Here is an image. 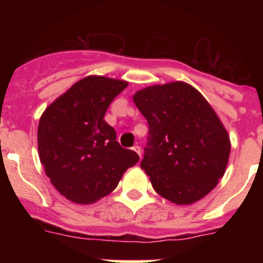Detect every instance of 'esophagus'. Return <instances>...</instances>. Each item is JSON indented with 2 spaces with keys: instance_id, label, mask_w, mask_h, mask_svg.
<instances>
[{
  "instance_id": "1",
  "label": "esophagus",
  "mask_w": 263,
  "mask_h": 263,
  "mask_svg": "<svg viewBox=\"0 0 263 263\" xmlns=\"http://www.w3.org/2000/svg\"><path fill=\"white\" fill-rule=\"evenodd\" d=\"M132 150H134L135 153H137V154H139L140 156H141V147H140V146H137V145H136V146H134V147H132Z\"/></svg>"
}]
</instances>
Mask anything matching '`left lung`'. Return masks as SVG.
Here are the masks:
<instances>
[{"instance_id":"8db88e82","label":"left lung","mask_w":263,"mask_h":263,"mask_svg":"<svg viewBox=\"0 0 263 263\" xmlns=\"http://www.w3.org/2000/svg\"><path fill=\"white\" fill-rule=\"evenodd\" d=\"M134 102L148 124L141 168L154 190L177 205L205 197L224 176L230 140L198 90L182 81L139 90Z\"/></svg>"}]
</instances>
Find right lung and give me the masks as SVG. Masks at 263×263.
I'll list each match as a JSON object with an SVG mask.
<instances>
[{
    "mask_svg": "<svg viewBox=\"0 0 263 263\" xmlns=\"http://www.w3.org/2000/svg\"><path fill=\"white\" fill-rule=\"evenodd\" d=\"M128 82L87 76L44 110L38 126L39 159L55 190L76 203L97 202L139 161L117 141L104 121L108 107Z\"/></svg>",
    "mask_w": 263,
    "mask_h": 263,
    "instance_id": "right-lung-1",
    "label": "right lung"
}]
</instances>
